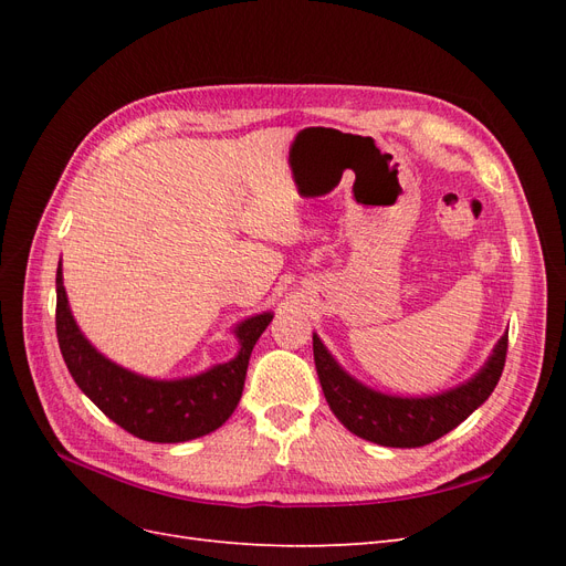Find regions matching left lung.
<instances>
[{"label": "left lung", "instance_id": "left-lung-1", "mask_svg": "<svg viewBox=\"0 0 566 566\" xmlns=\"http://www.w3.org/2000/svg\"><path fill=\"white\" fill-rule=\"evenodd\" d=\"M507 356V333L499 339L489 364L474 378L439 397L397 399L358 385L342 370L314 335L318 380L337 420L356 437L391 449L427 447L465 420L499 385Z\"/></svg>", "mask_w": 566, "mask_h": 566}]
</instances>
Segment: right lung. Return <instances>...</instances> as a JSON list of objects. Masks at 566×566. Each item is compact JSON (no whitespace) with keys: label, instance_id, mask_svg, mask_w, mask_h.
<instances>
[{"label":"right lung","instance_id":"add662e5","mask_svg":"<svg viewBox=\"0 0 566 566\" xmlns=\"http://www.w3.org/2000/svg\"><path fill=\"white\" fill-rule=\"evenodd\" d=\"M269 323L271 314H260L238 325L241 352L229 364L188 380H148L111 364L84 339L67 310L61 266L56 271V337L67 370L115 424L144 441L179 443L224 424L241 401L252 347Z\"/></svg>","mask_w":566,"mask_h":566}]
</instances>
